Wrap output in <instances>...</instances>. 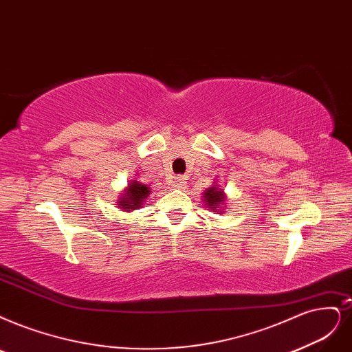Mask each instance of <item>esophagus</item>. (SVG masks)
<instances>
[{"label": "esophagus", "mask_w": 352, "mask_h": 352, "mask_svg": "<svg viewBox=\"0 0 352 352\" xmlns=\"http://www.w3.org/2000/svg\"><path fill=\"white\" fill-rule=\"evenodd\" d=\"M173 187L174 188H184L186 187V178L181 177V175L175 177L174 181H173Z\"/></svg>", "instance_id": "1"}]
</instances>
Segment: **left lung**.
Returning a JSON list of instances; mask_svg holds the SVG:
<instances>
[{
  "instance_id": "1",
  "label": "left lung",
  "mask_w": 352,
  "mask_h": 352,
  "mask_svg": "<svg viewBox=\"0 0 352 352\" xmlns=\"http://www.w3.org/2000/svg\"><path fill=\"white\" fill-rule=\"evenodd\" d=\"M203 199H204V203H206V207L207 209H210L213 212H217V213H223L222 207L226 203V196L222 188H219V186H212L210 188H207L203 194Z\"/></svg>"
}]
</instances>
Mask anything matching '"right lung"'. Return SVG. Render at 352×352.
<instances>
[{
	"mask_svg": "<svg viewBox=\"0 0 352 352\" xmlns=\"http://www.w3.org/2000/svg\"><path fill=\"white\" fill-rule=\"evenodd\" d=\"M149 194H151L149 187L133 179L129 183L127 188L119 199V204L117 206H119L122 210H127V212L136 210L139 207H142L143 203H145V199L149 196Z\"/></svg>",
	"mask_w": 352,
	"mask_h": 352,
	"instance_id": "1",
	"label": "right lung"
}]
</instances>
